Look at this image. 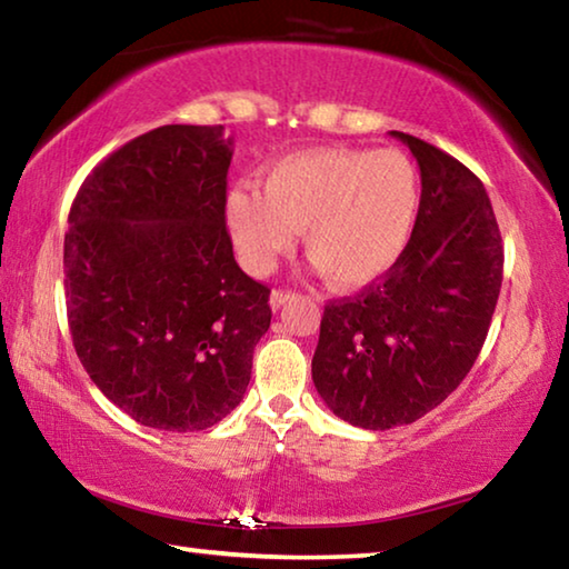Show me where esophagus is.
<instances>
[{
  "mask_svg": "<svg viewBox=\"0 0 569 569\" xmlns=\"http://www.w3.org/2000/svg\"><path fill=\"white\" fill-rule=\"evenodd\" d=\"M293 296H296V293H291V291H281V288H278V291H273V293H271V298H268V303H271L273 311H278V308H281V306H283V303H288V301H291Z\"/></svg>",
  "mask_w": 569,
  "mask_h": 569,
  "instance_id": "obj_1",
  "label": "esophagus"
}]
</instances>
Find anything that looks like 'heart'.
Wrapping results in <instances>:
<instances>
[{"mask_svg":"<svg viewBox=\"0 0 569 569\" xmlns=\"http://www.w3.org/2000/svg\"><path fill=\"white\" fill-rule=\"evenodd\" d=\"M263 192H228L226 223L240 263L268 273L278 256L303 246L336 288L387 276L407 250L419 216V168L401 150L313 148L268 166Z\"/></svg>","mask_w":569,"mask_h":569,"instance_id":"obj_1","label":"heart"}]
</instances>
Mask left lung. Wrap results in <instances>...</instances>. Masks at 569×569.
I'll use <instances>...</instances> for the list:
<instances>
[{"mask_svg": "<svg viewBox=\"0 0 569 569\" xmlns=\"http://www.w3.org/2000/svg\"><path fill=\"white\" fill-rule=\"evenodd\" d=\"M421 172L417 226L381 281L323 308L311 373L336 417L361 429L421 419L475 366L502 288L505 250L481 180L391 130Z\"/></svg>", "mask_w": 569, "mask_h": 569, "instance_id": "obj_1", "label": "left lung"}]
</instances>
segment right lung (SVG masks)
<instances>
[{"instance_id":"1","label":"right lung","mask_w":569,"mask_h":569,"mask_svg":"<svg viewBox=\"0 0 569 569\" xmlns=\"http://www.w3.org/2000/svg\"><path fill=\"white\" fill-rule=\"evenodd\" d=\"M233 138L162 124L82 182L64 233L74 351L114 407L150 429L226 419L271 326V291L240 271L226 230Z\"/></svg>"}]
</instances>
